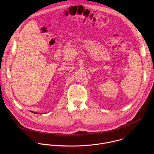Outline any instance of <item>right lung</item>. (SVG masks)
Wrapping results in <instances>:
<instances>
[{"label":"right lung","mask_w":154,"mask_h":154,"mask_svg":"<svg viewBox=\"0 0 154 154\" xmlns=\"http://www.w3.org/2000/svg\"><path fill=\"white\" fill-rule=\"evenodd\" d=\"M32 113H35V114H42V113H35V112H32Z\"/></svg>","instance_id":"add662e5"}]
</instances>
